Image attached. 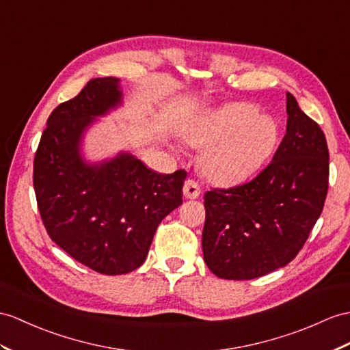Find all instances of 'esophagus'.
Returning a JSON list of instances; mask_svg holds the SVG:
<instances>
[{"label": "esophagus", "mask_w": 350, "mask_h": 350, "mask_svg": "<svg viewBox=\"0 0 350 350\" xmlns=\"http://www.w3.org/2000/svg\"><path fill=\"white\" fill-rule=\"evenodd\" d=\"M184 196L187 199H198L200 196V187L194 180H187L184 184Z\"/></svg>", "instance_id": "esophagus-1"}]
</instances>
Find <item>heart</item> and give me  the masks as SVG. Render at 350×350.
Segmentation results:
<instances>
[{
	"label": "heart",
	"instance_id": "1",
	"mask_svg": "<svg viewBox=\"0 0 350 350\" xmlns=\"http://www.w3.org/2000/svg\"><path fill=\"white\" fill-rule=\"evenodd\" d=\"M185 141L204 148L200 167L204 176L219 184L239 183L251 176L276 141V126L257 116L242 102L212 109L185 131Z\"/></svg>",
	"mask_w": 350,
	"mask_h": 350
}]
</instances>
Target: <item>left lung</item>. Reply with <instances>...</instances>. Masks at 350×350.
<instances>
[{"instance_id":"left-lung-1","label":"left lung","mask_w":350,"mask_h":350,"mask_svg":"<svg viewBox=\"0 0 350 350\" xmlns=\"http://www.w3.org/2000/svg\"><path fill=\"white\" fill-rule=\"evenodd\" d=\"M286 113L284 139L254 180L204 193L203 260L221 279L250 280L286 266L323 209L329 176L325 135L291 93Z\"/></svg>"}]
</instances>
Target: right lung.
Instances as JSON below:
<instances>
[{"mask_svg":"<svg viewBox=\"0 0 350 350\" xmlns=\"http://www.w3.org/2000/svg\"><path fill=\"white\" fill-rule=\"evenodd\" d=\"M122 104L118 79H93L47 118L33 159V190L47 234L102 275L146 261L160 221L183 203L184 169L157 174L129 152L96 165L80 154L83 133Z\"/></svg>","mask_w":350,"mask_h":350,"instance_id":"right-lung-1","label":"right lung"}]
</instances>
